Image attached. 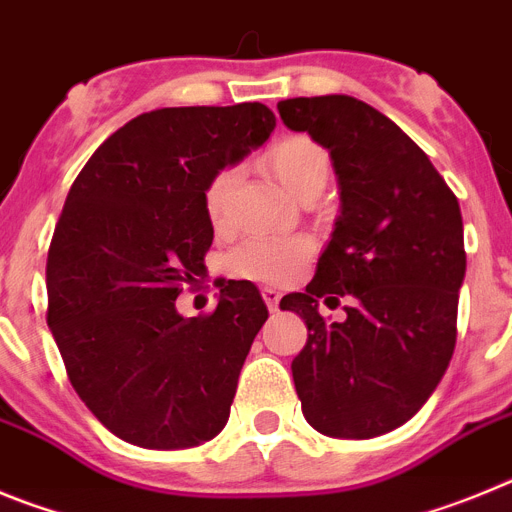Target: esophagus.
<instances>
[{
	"label": "esophagus",
	"mask_w": 512,
	"mask_h": 512,
	"mask_svg": "<svg viewBox=\"0 0 512 512\" xmlns=\"http://www.w3.org/2000/svg\"><path fill=\"white\" fill-rule=\"evenodd\" d=\"M261 297H264V302H266V307H269L271 312H277L279 310V289H274V287H264L261 289Z\"/></svg>",
	"instance_id": "obj_1"
}]
</instances>
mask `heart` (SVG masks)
Instances as JSON below:
<instances>
[{
    "mask_svg": "<svg viewBox=\"0 0 512 512\" xmlns=\"http://www.w3.org/2000/svg\"><path fill=\"white\" fill-rule=\"evenodd\" d=\"M266 166L300 200L307 194H320L330 176L328 151L318 140L300 133L274 140L266 151ZM235 182H238V166L233 164L220 166L207 179L202 202H205V215L212 228L223 230L228 225L230 192ZM310 253L312 243L302 235L253 233L228 253V271L243 279L282 284L300 274Z\"/></svg>",
    "mask_w": 512,
    "mask_h": 512,
    "instance_id": "heart-1",
    "label": "heart"
}]
</instances>
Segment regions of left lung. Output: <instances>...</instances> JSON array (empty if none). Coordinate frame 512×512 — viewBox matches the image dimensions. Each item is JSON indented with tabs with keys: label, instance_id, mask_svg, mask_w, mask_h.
I'll return each mask as SVG.
<instances>
[{
	"label": "left lung",
	"instance_id": "8db88e82",
	"mask_svg": "<svg viewBox=\"0 0 512 512\" xmlns=\"http://www.w3.org/2000/svg\"><path fill=\"white\" fill-rule=\"evenodd\" d=\"M279 115L328 148L341 184L315 277L279 302L307 325L292 361L302 413L325 436H382L423 408L454 356L467 271L459 200L418 143L361 99H284ZM341 296L347 320L323 319L317 302Z\"/></svg>",
	"mask_w": 512,
	"mask_h": 512
}]
</instances>
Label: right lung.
Here are the masks:
<instances>
[{
    "label": "right lung",
    "mask_w": 512,
    "mask_h": 512,
    "mask_svg": "<svg viewBox=\"0 0 512 512\" xmlns=\"http://www.w3.org/2000/svg\"><path fill=\"white\" fill-rule=\"evenodd\" d=\"M274 125L261 102L143 112L71 184L48 248L45 318L76 395L122 441L189 449L228 423L269 310L251 282L225 284L200 318H182L176 297L205 274L207 179Z\"/></svg>",
    "instance_id": "obj_1"
}]
</instances>
